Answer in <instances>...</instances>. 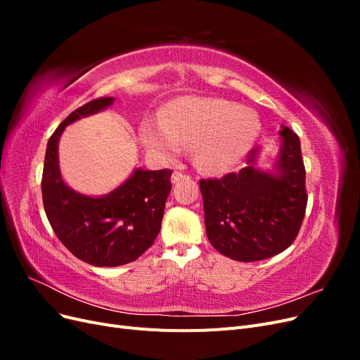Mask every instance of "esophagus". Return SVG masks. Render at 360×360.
<instances>
[{
  "label": "esophagus",
  "mask_w": 360,
  "mask_h": 360,
  "mask_svg": "<svg viewBox=\"0 0 360 360\" xmlns=\"http://www.w3.org/2000/svg\"><path fill=\"white\" fill-rule=\"evenodd\" d=\"M184 177H188L186 174H183L181 171H176L172 174V183H177V181H180L181 179H184Z\"/></svg>",
  "instance_id": "34e87169"
}]
</instances>
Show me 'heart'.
I'll return each mask as SVG.
<instances>
[{"instance_id": "heart-1", "label": "heart", "mask_w": 360, "mask_h": 360, "mask_svg": "<svg viewBox=\"0 0 360 360\" xmlns=\"http://www.w3.org/2000/svg\"><path fill=\"white\" fill-rule=\"evenodd\" d=\"M259 132L258 115L222 99L181 97L174 101L162 120L141 126L143 144L162 158H176L195 147L198 165L209 172L233 168Z\"/></svg>"}]
</instances>
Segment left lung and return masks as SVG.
<instances>
[{"label": "left lung", "instance_id": "8db88e82", "mask_svg": "<svg viewBox=\"0 0 360 360\" xmlns=\"http://www.w3.org/2000/svg\"><path fill=\"white\" fill-rule=\"evenodd\" d=\"M276 174L249 167L200 180L205 231L216 250L236 261H259L285 250L297 237L308 204L300 139L282 127Z\"/></svg>", "mask_w": 360, "mask_h": 360}]
</instances>
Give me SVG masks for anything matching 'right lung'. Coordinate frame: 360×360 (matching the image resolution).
I'll return each instance as SVG.
<instances>
[{"label": "right lung", "mask_w": 360, "mask_h": 360, "mask_svg": "<svg viewBox=\"0 0 360 360\" xmlns=\"http://www.w3.org/2000/svg\"><path fill=\"white\" fill-rule=\"evenodd\" d=\"M112 102V97H99L64 120L48 141L41 176L43 207L53 233L76 258L96 267L132 263L153 245L171 191V169L138 168L122 186L97 198L75 192L63 181L58 168L63 130Z\"/></svg>", "instance_id": "obj_1"}]
</instances>
